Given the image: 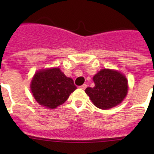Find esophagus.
Masks as SVG:
<instances>
[{
	"label": "esophagus",
	"instance_id": "esophagus-1",
	"mask_svg": "<svg viewBox=\"0 0 154 154\" xmlns=\"http://www.w3.org/2000/svg\"><path fill=\"white\" fill-rule=\"evenodd\" d=\"M86 87H87V85L86 84H83V85H82V86H80V88H82V89H85V88H86Z\"/></svg>",
	"mask_w": 154,
	"mask_h": 154
}]
</instances>
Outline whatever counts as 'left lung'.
<instances>
[{"instance_id": "obj_1", "label": "left lung", "mask_w": 154, "mask_h": 154, "mask_svg": "<svg viewBox=\"0 0 154 154\" xmlns=\"http://www.w3.org/2000/svg\"><path fill=\"white\" fill-rule=\"evenodd\" d=\"M94 86L85 91L94 106L102 109H110L121 103L127 94V78L117 71L102 69L94 76Z\"/></svg>"}]
</instances>
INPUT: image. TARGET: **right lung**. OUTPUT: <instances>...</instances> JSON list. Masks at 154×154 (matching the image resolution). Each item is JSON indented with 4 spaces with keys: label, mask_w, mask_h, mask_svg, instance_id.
Returning a JSON list of instances; mask_svg holds the SVG:
<instances>
[{
    "label": "right lung",
    "mask_w": 154,
    "mask_h": 154,
    "mask_svg": "<svg viewBox=\"0 0 154 154\" xmlns=\"http://www.w3.org/2000/svg\"><path fill=\"white\" fill-rule=\"evenodd\" d=\"M30 88L40 105L54 109L65 103L77 86L72 79L66 77L60 68H54L35 73Z\"/></svg>",
    "instance_id": "obj_1"
}]
</instances>
